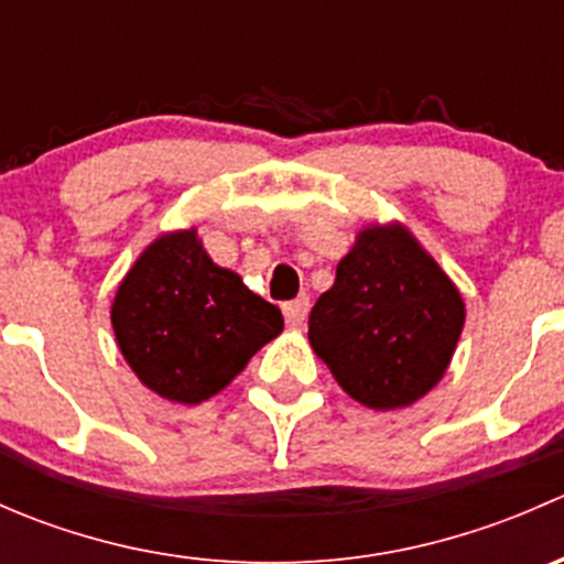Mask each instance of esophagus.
I'll list each match as a JSON object with an SVG mask.
<instances>
[{"label": "esophagus", "instance_id": "34e87169", "mask_svg": "<svg viewBox=\"0 0 564 564\" xmlns=\"http://www.w3.org/2000/svg\"><path fill=\"white\" fill-rule=\"evenodd\" d=\"M308 311H311L308 297H297L292 300V303H283V316H286V324H292V327H300V324L308 318Z\"/></svg>", "mask_w": 564, "mask_h": 564}]
</instances>
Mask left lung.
Instances as JSON below:
<instances>
[{"instance_id":"1","label":"left lung","mask_w":564,"mask_h":564,"mask_svg":"<svg viewBox=\"0 0 564 564\" xmlns=\"http://www.w3.org/2000/svg\"><path fill=\"white\" fill-rule=\"evenodd\" d=\"M464 297L398 220L368 224L316 300L308 340L346 395L412 406L440 384L464 329Z\"/></svg>"}]
</instances>
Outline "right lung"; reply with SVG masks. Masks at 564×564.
<instances>
[{"instance_id":"add662e5","label":"right lung","mask_w":564,"mask_h":564,"mask_svg":"<svg viewBox=\"0 0 564 564\" xmlns=\"http://www.w3.org/2000/svg\"><path fill=\"white\" fill-rule=\"evenodd\" d=\"M111 327L144 388L193 406L229 388L281 335L283 316L237 272L215 264L191 226L141 250L113 294Z\"/></svg>"}]
</instances>
